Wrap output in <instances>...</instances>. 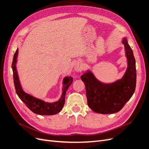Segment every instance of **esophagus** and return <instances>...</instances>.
Segmentation results:
<instances>
[{
  "label": "esophagus",
  "instance_id": "esophagus-1",
  "mask_svg": "<svg viewBox=\"0 0 149 149\" xmlns=\"http://www.w3.org/2000/svg\"><path fill=\"white\" fill-rule=\"evenodd\" d=\"M74 68H75V70H76V71H79V70H80V69H81V67H80V66H79V65H76Z\"/></svg>",
  "mask_w": 149,
  "mask_h": 149
}]
</instances>
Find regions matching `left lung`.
Instances as JSON below:
<instances>
[{"label": "left lung", "mask_w": 149, "mask_h": 149, "mask_svg": "<svg viewBox=\"0 0 149 149\" xmlns=\"http://www.w3.org/2000/svg\"><path fill=\"white\" fill-rule=\"evenodd\" d=\"M122 43L124 45L127 68L121 79L112 83H104L99 81L89 70L81 76L85 84L88 106L93 112L102 114L118 112L135 92L136 83L135 59L125 37Z\"/></svg>", "instance_id": "left-lung-1"}]
</instances>
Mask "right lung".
I'll use <instances>...</instances> for the list:
<instances>
[{"label":"right lung","mask_w":149,"mask_h":149,"mask_svg":"<svg viewBox=\"0 0 149 149\" xmlns=\"http://www.w3.org/2000/svg\"><path fill=\"white\" fill-rule=\"evenodd\" d=\"M18 56V49L15 51L12 63V69L13 72V79L15 89L20 99L33 112L40 115H55L61 111L65 104V95L66 91L72 84L73 79L71 77H65L63 81L62 94L60 98L53 103L46 102L40 99L37 98L28 93H26L22 88L20 83L18 74L16 69L17 58Z\"/></svg>","instance_id":"obj_1"}]
</instances>
